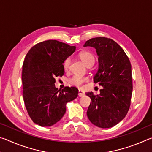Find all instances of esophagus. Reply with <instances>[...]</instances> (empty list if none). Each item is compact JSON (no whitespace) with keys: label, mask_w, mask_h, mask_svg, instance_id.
Here are the masks:
<instances>
[{"label":"esophagus","mask_w":152,"mask_h":152,"mask_svg":"<svg viewBox=\"0 0 152 152\" xmlns=\"http://www.w3.org/2000/svg\"><path fill=\"white\" fill-rule=\"evenodd\" d=\"M84 92H83V91H80V90H79L78 91V96H80V97H82V96H84Z\"/></svg>","instance_id":"34e87169"}]
</instances>
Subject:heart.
Listing matches in <instances>:
<instances>
[{"mask_svg":"<svg viewBox=\"0 0 152 152\" xmlns=\"http://www.w3.org/2000/svg\"><path fill=\"white\" fill-rule=\"evenodd\" d=\"M79 58L80 60L82 61L85 65L88 67V66H92L93 65L94 61H95V58L94 56L91 51H82L79 53ZM70 58H67L64 61L63 63V67L64 70H67L69 68V66H70ZM88 80V79L86 77H81L78 76H72L70 78L68 79V82L69 84H71L72 86H80L84 82H86Z\"/></svg>","mask_w":152,"mask_h":152,"instance_id":"obj_1","label":"heart"}]
</instances>
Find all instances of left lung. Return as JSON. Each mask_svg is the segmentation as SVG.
Segmentation results:
<instances>
[{"instance_id": "8db88e82", "label": "left lung", "mask_w": 152, "mask_h": 152, "mask_svg": "<svg viewBox=\"0 0 152 152\" xmlns=\"http://www.w3.org/2000/svg\"><path fill=\"white\" fill-rule=\"evenodd\" d=\"M93 47L99 56V69L94 83L103 88L100 94L86 92L91 99L87 117L92 124L110 128L124 119L130 107L133 85L132 65L121 47L107 37L86 41L84 47Z\"/></svg>"}]
</instances>
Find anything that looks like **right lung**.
<instances>
[{
	"label": "right lung",
	"instance_id": "add662e5",
	"mask_svg": "<svg viewBox=\"0 0 152 152\" xmlns=\"http://www.w3.org/2000/svg\"><path fill=\"white\" fill-rule=\"evenodd\" d=\"M57 40H47L28 51L23 64V97L31 119L42 127H50L65 114L67 102L78 96L76 87L56 88V77L64 74V61L75 51Z\"/></svg>",
	"mask_w": 152,
	"mask_h": 152
}]
</instances>
